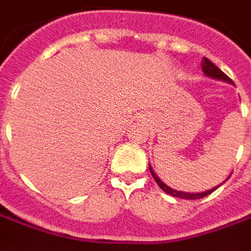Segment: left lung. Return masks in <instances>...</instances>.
<instances>
[{
  "label": "left lung",
  "instance_id": "1",
  "mask_svg": "<svg viewBox=\"0 0 251 251\" xmlns=\"http://www.w3.org/2000/svg\"><path fill=\"white\" fill-rule=\"evenodd\" d=\"M201 70H203V74H204L205 76L211 77V79H216V80H222V82L231 83V84H234L231 79L227 76L226 74L222 71V70H219L214 63L210 62L207 57H203V62H201ZM149 169H151V174H152L154 181L157 183L158 187L163 189L165 194H169L171 196H175V198H181V199H191V200L201 199V198H204V196H207V195L212 194L216 188H219V187H221V185L223 184L225 181H227V179H228V177H227L223 183H221L219 185H216V187H214V188L207 189V191H204V192H196V194H194V192H183V191H177V189L171 188V187H168V185L165 184L164 181H161V179L158 177L157 175H156V172H154L152 167H151V164H149Z\"/></svg>",
  "mask_w": 251,
  "mask_h": 251
}]
</instances>
